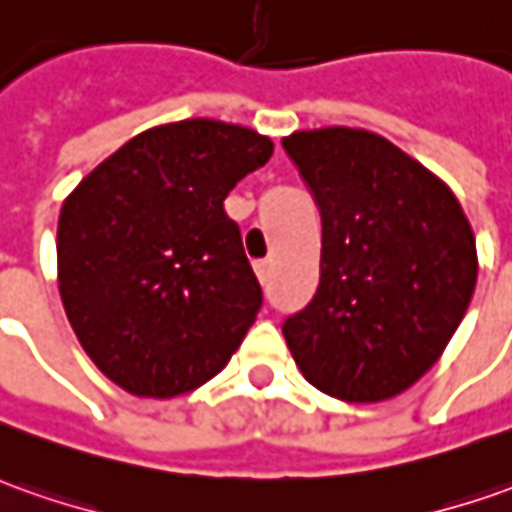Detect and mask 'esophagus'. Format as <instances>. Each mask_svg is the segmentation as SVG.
I'll list each match as a JSON object with an SVG mask.
<instances>
[{
	"mask_svg": "<svg viewBox=\"0 0 512 512\" xmlns=\"http://www.w3.org/2000/svg\"><path fill=\"white\" fill-rule=\"evenodd\" d=\"M255 274H257V280H260V283H263V285L269 283V274H271V263H269V260H257V263H255Z\"/></svg>",
	"mask_w": 512,
	"mask_h": 512,
	"instance_id": "obj_1",
	"label": "esophagus"
}]
</instances>
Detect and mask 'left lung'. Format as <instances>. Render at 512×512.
I'll return each mask as SVG.
<instances>
[{
    "instance_id": "1",
    "label": "left lung",
    "mask_w": 512,
    "mask_h": 512,
    "mask_svg": "<svg viewBox=\"0 0 512 512\" xmlns=\"http://www.w3.org/2000/svg\"><path fill=\"white\" fill-rule=\"evenodd\" d=\"M322 212L314 300L285 319L300 373L347 403L389 401L443 356L474 297L476 238L440 176L364 128L283 137Z\"/></svg>"
}]
</instances>
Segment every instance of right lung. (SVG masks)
Listing matches in <instances>:
<instances>
[{"instance_id":"obj_1","label":"right lung","mask_w":512,"mask_h":512,"mask_svg":"<svg viewBox=\"0 0 512 512\" xmlns=\"http://www.w3.org/2000/svg\"><path fill=\"white\" fill-rule=\"evenodd\" d=\"M274 142L193 117L142 131L64 198L58 291L86 356L139 398H176L218 375L263 291L229 190Z\"/></svg>"}]
</instances>
